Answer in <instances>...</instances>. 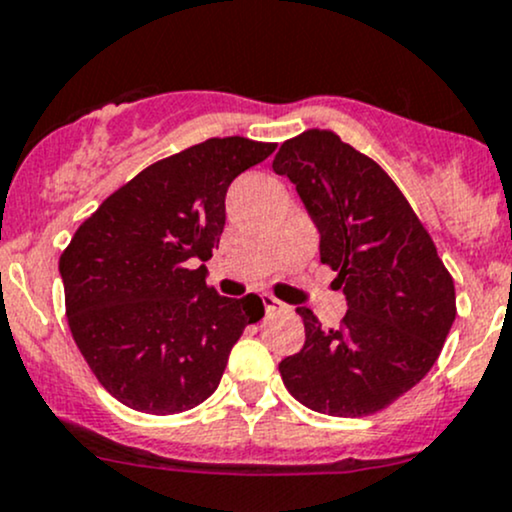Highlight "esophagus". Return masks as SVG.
<instances>
[{
  "label": "esophagus",
  "mask_w": 512,
  "mask_h": 512,
  "mask_svg": "<svg viewBox=\"0 0 512 512\" xmlns=\"http://www.w3.org/2000/svg\"><path fill=\"white\" fill-rule=\"evenodd\" d=\"M262 303H265V311H267V313L286 311V303H282L279 299H274L272 294H262Z\"/></svg>",
  "instance_id": "esophagus-1"
}]
</instances>
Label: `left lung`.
Wrapping results in <instances>:
<instances>
[{
	"instance_id": "8db88e82",
	"label": "left lung",
	"mask_w": 512,
	"mask_h": 512,
	"mask_svg": "<svg viewBox=\"0 0 512 512\" xmlns=\"http://www.w3.org/2000/svg\"><path fill=\"white\" fill-rule=\"evenodd\" d=\"M274 172L296 184L320 233V262L347 299L340 328H306L282 359L284 386L311 411L362 418L411 391L440 357L457 316L452 274L393 179L338 133L311 128L286 140Z\"/></svg>"
}]
</instances>
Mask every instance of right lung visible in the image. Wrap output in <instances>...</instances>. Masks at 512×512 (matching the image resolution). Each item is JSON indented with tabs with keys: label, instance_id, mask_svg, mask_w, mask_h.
<instances>
[{
	"label": "right lung",
	"instance_id": "1",
	"mask_svg": "<svg viewBox=\"0 0 512 512\" xmlns=\"http://www.w3.org/2000/svg\"><path fill=\"white\" fill-rule=\"evenodd\" d=\"M274 143L209 138L145 167L116 189L60 255L65 313L89 369L133 411L172 415L221 384L257 294L206 286V260L226 226V192Z\"/></svg>",
	"mask_w": 512,
	"mask_h": 512
}]
</instances>
